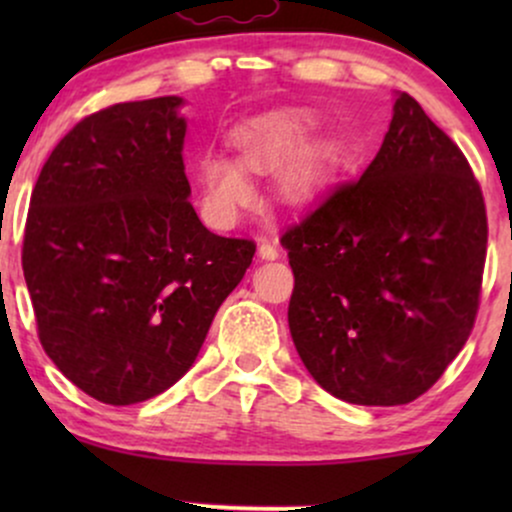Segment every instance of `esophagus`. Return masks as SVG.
<instances>
[{"label":"esophagus","mask_w":512,"mask_h":512,"mask_svg":"<svg viewBox=\"0 0 512 512\" xmlns=\"http://www.w3.org/2000/svg\"><path fill=\"white\" fill-rule=\"evenodd\" d=\"M257 255H260V260H276V257H279V250H276V245L269 243V240H260Z\"/></svg>","instance_id":"esophagus-1"}]
</instances>
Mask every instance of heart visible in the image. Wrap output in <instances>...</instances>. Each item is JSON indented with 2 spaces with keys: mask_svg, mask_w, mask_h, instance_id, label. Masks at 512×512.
<instances>
[{
  "mask_svg": "<svg viewBox=\"0 0 512 512\" xmlns=\"http://www.w3.org/2000/svg\"><path fill=\"white\" fill-rule=\"evenodd\" d=\"M310 132L308 115L301 110H279L243 122L231 132L238 161L223 154H204L197 161L202 204L211 221L231 223L255 197L248 170L276 166V190L286 202H305L315 195L330 173V154L303 146Z\"/></svg>",
  "mask_w": 512,
  "mask_h": 512,
  "instance_id": "1",
  "label": "heart"
}]
</instances>
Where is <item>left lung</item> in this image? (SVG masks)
Listing matches in <instances>:
<instances>
[{
    "mask_svg": "<svg viewBox=\"0 0 512 512\" xmlns=\"http://www.w3.org/2000/svg\"><path fill=\"white\" fill-rule=\"evenodd\" d=\"M486 236L467 158L395 91L361 178L281 236L296 276L289 330L315 383L363 407L424 395L474 327Z\"/></svg>",
    "mask_w": 512,
    "mask_h": 512,
    "instance_id": "8db88e82",
    "label": "left lung"
}]
</instances>
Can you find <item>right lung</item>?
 <instances>
[{
	"label": "right lung",
	"instance_id": "obj_1",
	"mask_svg": "<svg viewBox=\"0 0 512 512\" xmlns=\"http://www.w3.org/2000/svg\"><path fill=\"white\" fill-rule=\"evenodd\" d=\"M180 96L86 117L40 170L23 276L55 366L113 407L190 370L255 243L211 233L190 204Z\"/></svg>",
	"mask_w": 512,
	"mask_h": 512
}]
</instances>
